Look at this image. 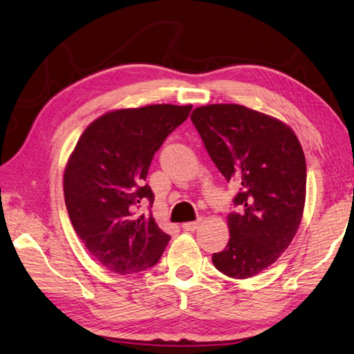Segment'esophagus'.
<instances>
[{
	"mask_svg": "<svg viewBox=\"0 0 354 354\" xmlns=\"http://www.w3.org/2000/svg\"><path fill=\"white\" fill-rule=\"evenodd\" d=\"M198 225H200V221H192V223H185V224H182L183 230H186V232H194V230H197V229H198Z\"/></svg>",
	"mask_w": 354,
	"mask_h": 354,
	"instance_id": "1",
	"label": "esophagus"
}]
</instances>
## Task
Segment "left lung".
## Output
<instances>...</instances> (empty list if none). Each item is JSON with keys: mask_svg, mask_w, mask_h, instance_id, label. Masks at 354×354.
Masks as SVG:
<instances>
[{"mask_svg": "<svg viewBox=\"0 0 354 354\" xmlns=\"http://www.w3.org/2000/svg\"><path fill=\"white\" fill-rule=\"evenodd\" d=\"M191 120L219 172L239 186V212L227 216L230 239L212 256L215 268L248 279L277 261L300 227L306 159L292 129L239 104L197 107Z\"/></svg>", "mask_w": 354, "mask_h": 354, "instance_id": "1", "label": "left lung"}]
</instances>
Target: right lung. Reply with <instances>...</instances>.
I'll use <instances>...</instances> for the list:
<instances>
[{"mask_svg": "<svg viewBox=\"0 0 354 354\" xmlns=\"http://www.w3.org/2000/svg\"><path fill=\"white\" fill-rule=\"evenodd\" d=\"M192 106L153 104L107 112L91 122L69 156L64 174L65 204L78 238L109 271L133 274L156 265L169 234L151 214L145 185L154 153L186 121Z\"/></svg>", "mask_w": 354, "mask_h": 354, "instance_id": "right-lung-1", "label": "right lung"}]
</instances>
